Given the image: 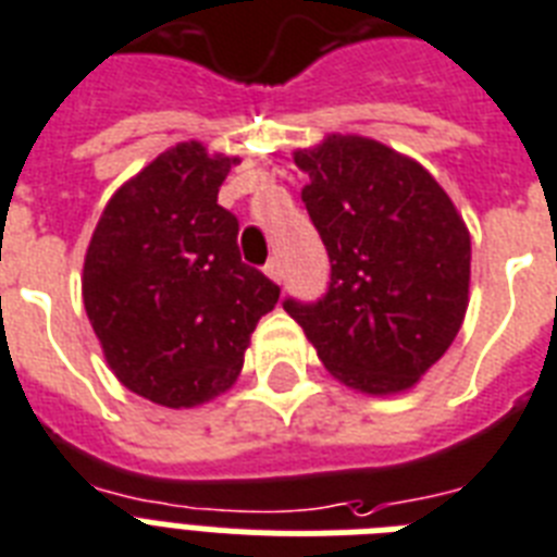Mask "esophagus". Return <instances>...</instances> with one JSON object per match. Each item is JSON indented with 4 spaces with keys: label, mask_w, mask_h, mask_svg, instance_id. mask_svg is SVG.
Returning a JSON list of instances; mask_svg holds the SVG:
<instances>
[{
    "label": "esophagus",
    "mask_w": 557,
    "mask_h": 557,
    "mask_svg": "<svg viewBox=\"0 0 557 557\" xmlns=\"http://www.w3.org/2000/svg\"><path fill=\"white\" fill-rule=\"evenodd\" d=\"M264 273L270 275V278H273V282L282 284V278H284L282 261H278V258H270V261H267V264H264Z\"/></svg>",
    "instance_id": "esophagus-1"
}]
</instances>
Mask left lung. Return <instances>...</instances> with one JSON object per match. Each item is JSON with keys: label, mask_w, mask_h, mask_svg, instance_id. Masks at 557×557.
I'll return each mask as SVG.
<instances>
[{"label": "left lung", "mask_w": 557, "mask_h": 557, "mask_svg": "<svg viewBox=\"0 0 557 557\" xmlns=\"http://www.w3.org/2000/svg\"><path fill=\"white\" fill-rule=\"evenodd\" d=\"M296 166L331 282L319 301L284 299V310L348 388L408 391L460 331L469 230L417 160L368 137H324L296 152Z\"/></svg>", "instance_id": "obj_1"}]
</instances>
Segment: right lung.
Wrapping results in <instances>:
<instances>
[{
    "label": "right lung",
    "instance_id": "right-lung-1",
    "mask_svg": "<svg viewBox=\"0 0 557 557\" xmlns=\"http://www.w3.org/2000/svg\"><path fill=\"white\" fill-rule=\"evenodd\" d=\"M235 158L177 144L114 193L83 267V301L106 362L166 408L224 394L278 284L244 264L238 218L218 203Z\"/></svg>",
    "mask_w": 557,
    "mask_h": 557
}]
</instances>
